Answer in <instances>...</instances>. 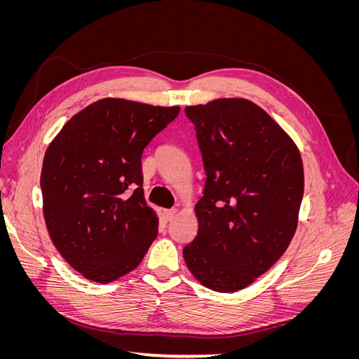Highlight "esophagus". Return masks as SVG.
<instances>
[{
	"label": "esophagus",
	"instance_id": "esophagus-1",
	"mask_svg": "<svg viewBox=\"0 0 359 359\" xmlns=\"http://www.w3.org/2000/svg\"><path fill=\"white\" fill-rule=\"evenodd\" d=\"M177 214V210L175 208H172V210H165L163 211V215H165V219L169 222V220H172L173 219V215Z\"/></svg>",
	"mask_w": 359,
	"mask_h": 359
}]
</instances>
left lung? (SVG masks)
Listing matches in <instances>:
<instances>
[{
	"instance_id": "obj_1",
	"label": "left lung",
	"mask_w": 359,
	"mask_h": 359,
	"mask_svg": "<svg viewBox=\"0 0 359 359\" xmlns=\"http://www.w3.org/2000/svg\"><path fill=\"white\" fill-rule=\"evenodd\" d=\"M206 181L199 229L182 248L190 273L215 292L252 285L286 252L304 194L301 154L262 107L245 99L187 106Z\"/></svg>"
}]
</instances>
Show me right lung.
Returning <instances> with one entry per match:
<instances>
[{
	"label": "right lung",
	"mask_w": 359,
	"mask_h": 359,
	"mask_svg": "<svg viewBox=\"0 0 359 359\" xmlns=\"http://www.w3.org/2000/svg\"><path fill=\"white\" fill-rule=\"evenodd\" d=\"M163 107L102 99L64 124L43 158V214L53 245L95 283L133 271L158 231L144 198L142 153L177 118Z\"/></svg>",
	"instance_id": "obj_1"
}]
</instances>
